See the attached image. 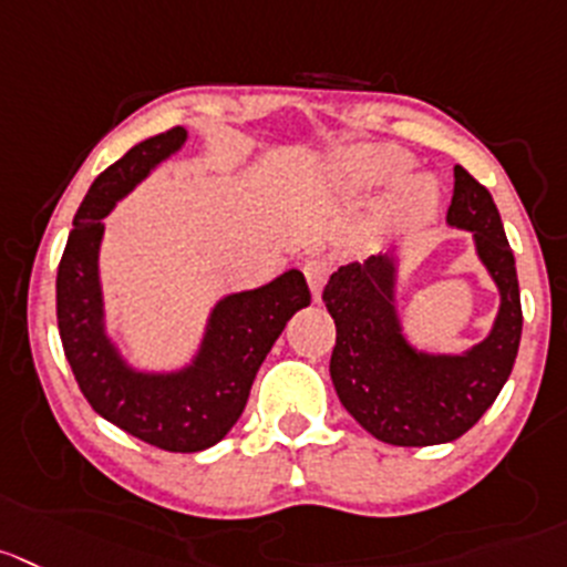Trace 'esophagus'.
Here are the masks:
<instances>
[{
	"label": "esophagus",
	"instance_id": "obj_1",
	"mask_svg": "<svg viewBox=\"0 0 567 567\" xmlns=\"http://www.w3.org/2000/svg\"><path fill=\"white\" fill-rule=\"evenodd\" d=\"M303 272H306V280H309L311 295H315V300H320L322 287H326L328 272H331V269H328V264L320 261V258H311V261H306Z\"/></svg>",
	"mask_w": 567,
	"mask_h": 567
}]
</instances>
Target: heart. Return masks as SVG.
<instances>
[{"mask_svg":"<svg viewBox=\"0 0 567 567\" xmlns=\"http://www.w3.org/2000/svg\"><path fill=\"white\" fill-rule=\"evenodd\" d=\"M337 169H339V177H342L348 186L375 188V186H386V183L406 175L409 155L392 147H359V150H348V153L339 158ZM434 199H436V188L431 186V181H425V177H414V181H409L406 186L390 199L386 217H395V219L420 217V214H425L431 206H434Z\"/></svg>","mask_w":567,"mask_h":567,"instance_id":"heart-1","label":"heart"}]
</instances>
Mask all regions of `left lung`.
<instances>
[{
  "instance_id": "8db88e82",
  "label": "left lung",
  "mask_w": 567,
  "mask_h": 567,
  "mask_svg": "<svg viewBox=\"0 0 567 567\" xmlns=\"http://www.w3.org/2000/svg\"><path fill=\"white\" fill-rule=\"evenodd\" d=\"M449 223L473 230L478 258L501 292L493 331L467 353H417L406 342L392 303V256L339 267L322 289L328 315L337 322L333 390L375 440L390 445L420 449L460 440L504 390L520 344L523 311L515 256L493 194L462 166H454Z\"/></svg>"
}]
</instances>
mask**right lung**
Listing matches in <instances>:
<instances>
[{
  "label": "right lung",
  "instance_id": "add662e5",
  "mask_svg": "<svg viewBox=\"0 0 567 567\" xmlns=\"http://www.w3.org/2000/svg\"><path fill=\"white\" fill-rule=\"evenodd\" d=\"M183 142L186 131L172 127L107 166L74 214L58 267V331L80 392L107 423L172 454L212 449L234 429L269 348L295 311L311 303L303 272L289 269L267 287L219 300L192 368L153 375L136 373L122 361L102 328L96 275L102 219Z\"/></svg>",
  "mask_w": 567,
  "mask_h": 567
}]
</instances>
